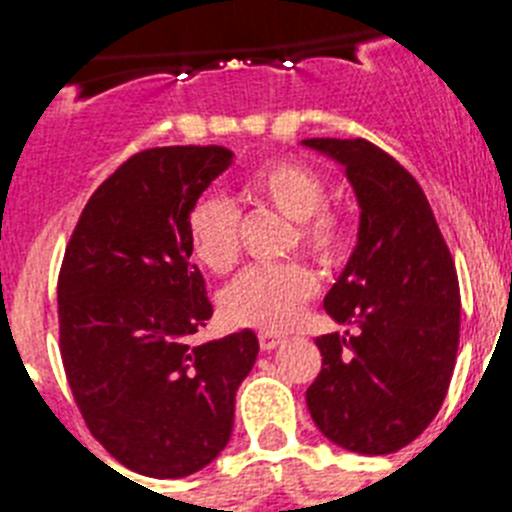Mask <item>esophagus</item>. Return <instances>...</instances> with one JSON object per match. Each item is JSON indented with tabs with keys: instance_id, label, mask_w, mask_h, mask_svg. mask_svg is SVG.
Here are the masks:
<instances>
[{
	"instance_id": "34e87169",
	"label": "esophagus",
	"mask_w": 512,
	"mask_h": 512,
	"mask_svg": "<svg viewBox=\"0 0 512 512\" xmlns=\"http://www.w3.org/2000/svg\"><path fill=\"white\" fill-rule=\"evenodd\" d=\"M282 341L284 336H279V333H259V346L264 348V351H274Z\"/></svg>"
}]
</instances>
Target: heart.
<instances>
[{"mask_svg": "<svg viewBox=\"0 0 512 512\" xmlns=\"http://www.w3.org/2000/svg\"><path fill=\"white\" fill-rule=\"evenodd\" d=\"M325 182L297 158H277L248 176L243 194L256 207L277 212L292 223L289 246L323 266L341 261L348 228L338 212L323 207ZM187 241L192 256L212 274H228L238 261V212L223 197L205 194L187 212ZM315 292V279L300 264L251 266L220 295V312L238 328L282 330L297 318Z\"/></svg>", "mask_w": 512, "mask_h": 512, "instance_id": "b5f03b06", "label": "heart"}]
</instances>
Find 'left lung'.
<instances>
[{"mask_svg": "<svg viewBox=\"0 0 512 512\" xmlns=\"http://www.w3.org/2000/svg\"><path fill=\"white\" fill-rule=\"evenodd\" d=\"M302 146L346 169L359 233L325 312L346 333L315 338L323 369L307 410L328 441L379 456L428 428L449 390L459 348V279L423 189L364 138H307Z\"/></svg>", "mask_w": 512, "mask_h": 512, "instance_id": "1", "label": "left lung"}]
</instances>
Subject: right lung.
I'll return each mask as SVG.
<instances>
[{"mask_svg":"<svg viewBox=\"0 0 512 512\" xmlns=\"http://www.w3.org/2000/svg\"><path fill=\"white\" fill-rule=\"evenodd\" d=\"M233 164L223 146L151 148L99 184L58 277L66 379L92 436L143 477L200 472L228 446L253 330L194 343L212 318L187 212Z\"/></svg>","mask_w":512,"mask_h":512,"instance_id":"obj_1","label":"right lung"}]
</instances>
